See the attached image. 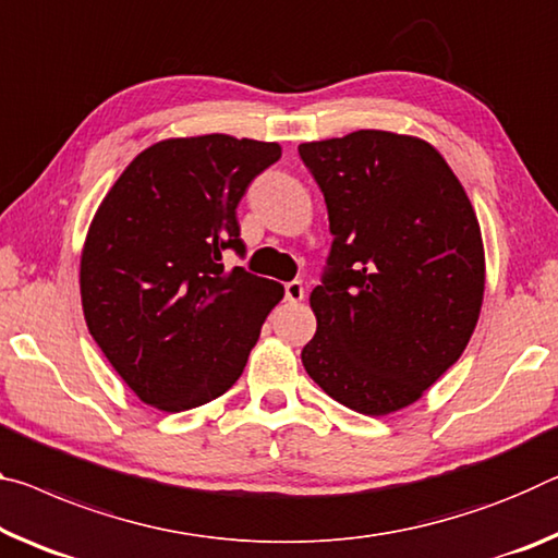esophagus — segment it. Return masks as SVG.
<instances>
[{
    "mask_svg": "<svg viewBox=\"0 0 558 558\" xmlns=\"http://www.w3.org/2000/svg\"><path fill=\"white\" fill-rule=\"evenodd\" d=\"M305 298V286L300 280H290L286 282V300L288 303H300Z\"/></svg>",
    "mask_w": 558,
    "mask_h": 558,
    "instance_id": "obj_1",
    "label": "esophagus"
}]
</instances>
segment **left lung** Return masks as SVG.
<instances>
[{
    "instance_id": "obj_1",
    "label": "left lung",
    "mask_w": 558,
    "mask_h": 558,
    "mask_svg": "<svg viewBox=\"0 0 558 558\" xmlns=\"http://www.w3.org/2000/svg\"><path fill=\"white\" fill-rule=\"evenodd\" d=\"M332 245L303 365L340 404L390 414L420 400L480 320L484 251L462 183L435 148L362 129L300 144Z\"/></svg>"
}]
</instances>
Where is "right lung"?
Listing matches in <instances>:
<instances>
[{
    "mask_svg": "<svg viewBox=\"0 0 558 558\" xmlns=\"http://www.w3.org/2000/svg\"><path fill=\"white\" fill-rule=\"evenodd\" d=\"M278 144L208 134L138 154L106 193L82 255L88 332L146 404L201 407L241 377L282 286L245 258L238 203Z\"/></svg>",
    "mask_w": 558,
    "mask_h": 558,
    "instance_id": "1",
    "label": "right lung"
}]
</instances>
